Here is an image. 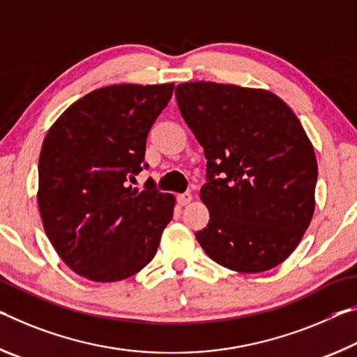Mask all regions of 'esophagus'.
I'll return each mask as SVG.
<instances>
[{"label":"esophagus","mask_w":357,"mask_h":357,"mask_svg":"<svg viewBox=\"0 0 357 357\" xmlns=\"http://www.w3.org/2000/svg\"><path fill=\"white\" fill-rule=\"evenodd\" d=\"M192 199V196L190 195V192H183V195H178L177 196V202L180 204V206H186V204H190Z\"/></svg>","instance_id":"1"}]
</instances>
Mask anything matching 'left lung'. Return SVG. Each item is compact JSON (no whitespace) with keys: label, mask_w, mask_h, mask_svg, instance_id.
<instances>
[{"label":"left lung","mask_w":357,"mask_h":357,"mask_svg":"<svg viewBox=\"0 0 357 357\" xmlns=\"http://www.w3.org/2000/svg\"><path fill=\"white\" fill-rule=\"evenodd\" d=\"M175 96L207 158L201 199L210 220L197 242L231 271L278 266L299 245L314 210L318 165L301 121L264 90L190 82L177 85Z\"/></svg>","instance_id":"left-lung-1"}]
</instances>
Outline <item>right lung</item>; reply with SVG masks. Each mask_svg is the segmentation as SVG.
<instances>
[{
	"label": "right lung",
	"instance_id": "obj_1",
	"mask_svg": "<svg viewBox=\"0 0 357 357\" xmlns=\"http://www.w3.org/2000/svg\"><path fill=\"white\" fill-rule=\"evenodd\" d=\"M174 84L112 85L64 110L44 139L38 202L56 253L79 275L119 282L153 259L172 220L175 197L132 190L150 128L172 98Z\"/></svg>",
	"mask_w": 357,
	"mask_h": 357
}]
</instances>
